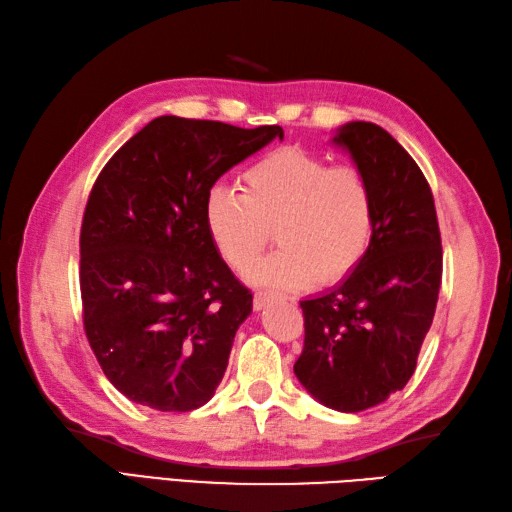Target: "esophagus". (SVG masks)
I'll list each match as a JSON object with an SVG mask.
<instances>
[{
  "label": "esophagus",
  "instance_id": "esophagus-1",
  "mask_svg": "<svg viewBox=\"0 0 512 512\" xmlns=\"http://www.w3.org/2000/svg\"><path fill=\"white\" fill-rule=\"evenodd\" d=\"M275 299H277L275 292H257L255 299H253L255 310H264V307H266L270 301H275Z\"/></svg>",
  "mask_w": 512,
  "mask_h": 512
}]
</instances>
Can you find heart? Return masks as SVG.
Listing matches in <instances>:
<instances>
[{
  "label": "heart",
  "instance_id": "1",
  "mask_svg": "<svg viewBox=\"0 0 512 512\" xmlns=\"http://www.w3.org/2000/svg\"><path fill=\"white\" fill-rule=\"evenodd\" d=\"M216 253L237 272L253 268L270 240L281 244L251 279L275 288H303L316 277L340 281L362 264L375 235V194L362 170L281 148L253 161L240 192L213 185L202 209Z\"/></svg>",
  "mask_w": 512,
  "mask_h": 512
}]
</instances>
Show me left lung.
<instances>
[{
  "instance_id": "8db88e82",
  "label": "left lung",
  "mask_w": 512,
  "mask_h": 512,
  "mask_svg": "<svg viewBox=\"0 0 512 512\" xmlns=\"http://www.w3.org/2000/svg\"><path fill=\"white\" fill-rule=\"evenodd\" d=\"M347 150L373 187L371 251L347 279L301 301L303 353L294 375L338 412H362L408 384L432 327L443 246L432 189L397 139L371 122L344 124Z\"/></svg>"
}]
</instances>
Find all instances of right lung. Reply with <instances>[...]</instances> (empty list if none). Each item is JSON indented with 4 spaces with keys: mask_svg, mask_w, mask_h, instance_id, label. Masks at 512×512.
Masks as SVG:
<instances>
[{
    "mask_svg": "<svg viewBox=\"0 0 512 512\" xmlns=\"http://www.w3.org/2000/svg\"><path fill=\"white\" fill-rule=\"evenodd\" d=\"M277 137L281 126L161 115L100 172L80 229L82 323L130 401L189 412L222 382L253 294L216 253L202 209L224 172Z\"/></svg>",
    "mask_w": 512,
    "mask_h": 512,
    "instance_id": "right-lung-1",
    "label": "right lung"
}]
</instances>
